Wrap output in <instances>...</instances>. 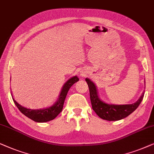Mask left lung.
<instances>
[{
  "instance_id": "8db88e82",
  "label": "left lung",
  "mask_w": 154,
  "mask_h": 154,
  "mask_svg": "<svg viewBox=\"0 0 154 154\" xmlns=\"http://www.w3.org/2000/svg\"><path fill=\"white\" fill-rule=\"evenodd\" d=\"M86 82H87L89 88L91 103L93 109L100 118L105 120L118 121L125 118L137 109L144 98L143 93L140 99L133 104L122 105H108L99 99L95 84L88 78L86 79Z\"/></svg>"
}]
</instances>
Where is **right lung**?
I'll return each instance as SVG.
<instances>
[{
    "instance_id": "add662e5",
    "label": "right lung",
    "mask_w": 154,
    "mask_h": 154,
    "mask_svg": "<svg viewBox=\"0 0 154 154\" xmlns=\"http://www.w3.org/2000/svg\"><path fill=\"white\" fill-rule=\"evenodd\" d=\"M79 81V79L77 76H75L71 78L69 80L67 81L66 84H64L63 87L62 88L61 92H60L59 98H58V101L51 107L47 108V109H27L22 107V106L19 105L14 100V99L12 100L15 103V105L18 109H19L21 113L26 116L27 117L31 119L35 122H47V121H49L51 120L54 119L57 116L59 113H60L63 109V104L65 99L67 96L69 89L74 84L75 82Z\"/></svg>"
}]
</instances>
